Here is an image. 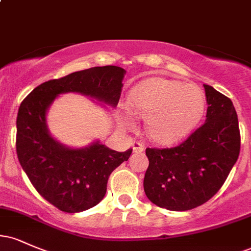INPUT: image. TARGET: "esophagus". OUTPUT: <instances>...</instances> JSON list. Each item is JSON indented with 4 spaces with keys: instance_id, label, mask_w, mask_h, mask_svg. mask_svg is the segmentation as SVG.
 <instances>
[{
    "instance_id": "obj_1",
    "label": "esophagus",
    "mask_w": 251,
    "mask_h": 251,
    "mask_svg": "<svg viewBox=\"0 0 251 251\" xmlns=\"http://www.w3.org/2000/svg\"><path fill=\"white\" fill-rule=\"evenodd\" d=\"M132 149H133V152H143L145 150V144L142 142H134L132 144Z\"/></svg>"
}]
</instances>
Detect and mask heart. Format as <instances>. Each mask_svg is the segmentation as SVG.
Segmentation results:
<instances>
[{
	"label": "heart",
	"instance_id": "b5f03b06",
	"mask_svg": "<svg viewBox=\"0 0 251 251\" xmlns=\"http://www.w3.org/2000/svg\"><path fill=\"white\" fill-rule=\"evenodd\" d=\"M132 113L146 119V132L158 144H174L183 139L200 122L205 100L194 85H183L177 80L151 77L132 89L128 97ZM131 112L122 111L119 123L123 127H133Z\"/></svg>",
	"mask_w": 251,
	"mask_h": 251
}]
</instances>
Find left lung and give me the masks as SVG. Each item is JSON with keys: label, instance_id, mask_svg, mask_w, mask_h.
<instances>
[{"label": "left lung", "instance_id": "obj_1", "mask_svg": "<svg viewBox=\"0 0 251 251\" xmlns=\"http://www.w3.org/2000/svg\"><path fill=\"white\" fill-rule=\"evenodd\" d=\"M206 119L179 145L146 149L144 191L152 203L172 211L201 205L217 194L240 154L241 134L229 98L204 85Z\"/></svg>", "mask_w": 251, "mask_h": 251}]
</instances>
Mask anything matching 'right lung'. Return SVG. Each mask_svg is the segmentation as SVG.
I'll list each match as a JSON object with an SVG mask.
<instances>
[{"label":"right lung","mask_w":251,"mask_h":251,"mask_svg":"<svg viewBox=\"0 0 251 251\" xmlns=\"http://www.w3.org/2000/svg\"><path fill=\"white\" fill-rule=\"evenodd\" d=\"M125 70L92 67L41 83L21 102L16 119V153L30 183L55 208L80 212L96 206L107 190L109 175L126 162L132 149L118 152L99 143L70 149L50 137L46 112L61 93L77 92L117 106Z\"/></svg>","instance_id":"add662e5"}]
</instances>
